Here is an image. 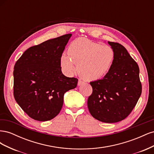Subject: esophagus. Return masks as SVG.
I'll return each mask as SVG.
<instances>
[{
	"label": "esophagus",
	"mask_w": 154,
	"mask_h": 154,
	"mask_svg": "<svg viewBox=\"0 0 154 154\" xmlns=\"http://www.w3.org/2000/svg\"><path fill=\"white\" fill-rule=\"evenodd\" d=\"M83 83H84V82H83L82 80H78V86H80V85H82Z\"/></svg>",
	"instance_id": "esophagus-1"
}]
</instances>
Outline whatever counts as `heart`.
<instances>
[{
  "label": "heart",
  "mask_w": 154,
  "mask_h": 154,
  "mask_svg": "<svg viewBox=\"0 0 154 154\" xmlns=\"http://www.w3.org/2000/svg\"><path fill=\"white\" fill-rule=\"evenodd\" d=\"M68 54L60 58V66L67 75L76 71L88 80H98L109 72L115 59L114 49L106 45L94 42L85 38H78L70 43Z\"/></svg>",
  "instance_id": "obj_1"
}]
</instances>
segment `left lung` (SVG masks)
Segmentation results:
<instances>
[{
	"instance_id": "obj_1",
	"label": "left lung",
	"mask_w": 154,
	"mask_h": 154,
	"mask_svg": "<svg viewBox=\"0 0 154 154\" xmlns=\"http://www.w3.org/2000/svg\"><path fill=\"white\" fill-rule=\"evenodd\" d=\"M114 51L111 69L101 80L90 82L92 94L87 106L95 119L104 123L121 122L136 106L142 92L139 68L123 45L109 42Z\"/></svg>"
}]
</instances>
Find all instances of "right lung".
<instances>
[{"mask_svg": "<svg viewBox=\"0 0 154 154\" xmlns=\"http://www.w3.org/2000/svg\"><path fill=\"white\" fill-rule=\"evenodd\" d=\"M71 34L48 40L27 49L14 66L13 95L29 117L53 119L61 110L65 92L76 88V78L62 72L60 58Z\"/></svg>", "mask_w": 154, "mask_h": 154, "instance_id": "right-lung-1", "label": "right lung"}]
</instances>
